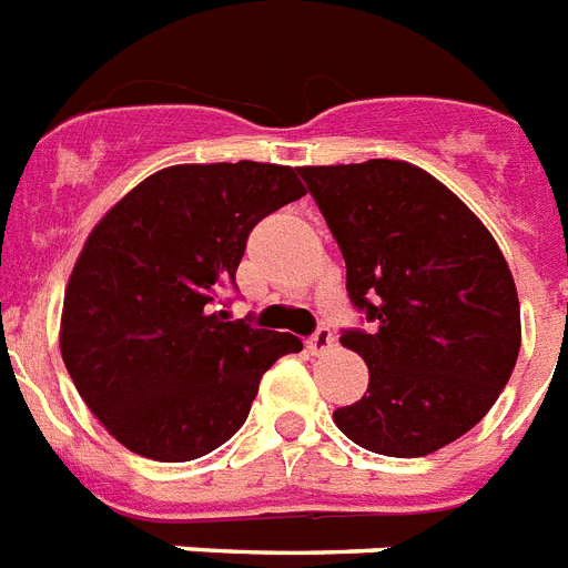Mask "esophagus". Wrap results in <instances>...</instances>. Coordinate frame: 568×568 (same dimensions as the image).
<instances>
[{
    "mask_svg": "<svg viewBox=\"0 0 568 568\" xmlns=\"http://www.w3.org/2000/svg\"><path fill=\"white\" fill-rule=\"evenodd\" d=\"M333 344H336V336L331 333V327H318V331L307 338L310 353H316V356H322V353L331 351Z\"/></svg>",
    "mask_w": 568,
    "mask_h": 568,
    "instance_id": "1",
    "label": "esophagus"
}]
</instances>
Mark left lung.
I'll use <instances>...</instances> for the list:
<instances>
[{
  "instance_id": "8db88e82",
  "label": "left lung",
  "mask_w": 568,
  "mask_h": 568,
  "mask_svg": "<svg viewBox=\"0 0 568 568\" xmlns=\"http://www.w3.org/2000/svg\"><path fill=\"white\" fill-rule=\"evenodd\" d=\"M371 331L365 396L333 414L353 443L425 457L491 410L520 353V302L500 246L463 201L405 160L302 166Z\"/></svg>"
}]
</instances>
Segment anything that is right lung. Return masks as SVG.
Wrapping results in <instances>:
<instances>
[{
  "instance_id": "right-lung-1",
  "label": "right lung",
  "mask_w": 568,
  "mask_h": 568,
  "mask_svg": "<svg viewBox=\"0 0 568 568\" xmlns=\"http://www.w3.org/2000/svg\"><path fill=\"white\" fill-rule=\"evenodd\" d=\"M304 195L275 163H183L149 174L91 230L65 287L60 351L120 445L186 463L224 445L293 333L215 310L252 226Z\"/></svg>"
}]
</instances>
